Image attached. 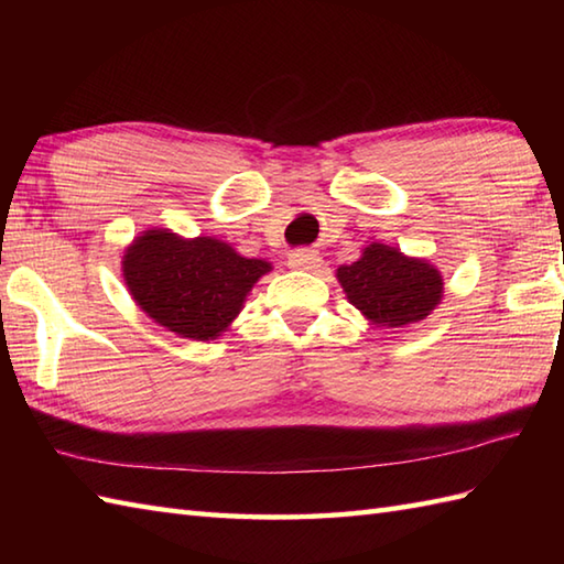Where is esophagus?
Returning a JSON list of instances; mask_svg holds the SVG:
<instances>
[{"label":"esophagus","instance_id":"obj_1","mask_svg":"<svg viewBox=\"0 0 564 564\" xmlns=\"http://www.w3.org/2000/svg\"><path fill=\"white\" fill-rule=\"evenodd\" d=\"M289 267L295 271H315L322 267V257L315 249H297L289 257Z\"/></svg>","mask_w":564,"mask_h":564}]
</instances>
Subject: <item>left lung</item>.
Listing matches in <instances>:
<instances>
[{"label": "left lung", "instance_id": "obj_1", "mask_svg": "<svg viewBox=\"0 0 564 564\" xmlns=\"http://www.w3.org/2000/svg\"><path fill=\"white\" fill-rule=\"evenodd\" d=\"M337 281L358 313L378 329H404L441 305L443 275L429 259L370 242L354 263H341Z\"/></svg>", "mask_w": 564, "mask_h": 564}]
</instances>
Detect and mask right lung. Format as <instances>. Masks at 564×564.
Segmentation results:
<instances>
[{"mask_svg": "<svg viewBox=\"0 0 564 564\" xmlns=\"http://www.w3.org/2000/svg\"><path fill=\"white\" fill-rule=\"evenodd\" d=\"M271 269V261L247 259L218 237H182L166 227L140 232L121 261L126 289L142 313L191 341L230 329Z\"/></svg>", "mask_w": 564, "mask_h": 564, "instance_id": "right-lung-1", "label": "right lung"}]
</instances>
